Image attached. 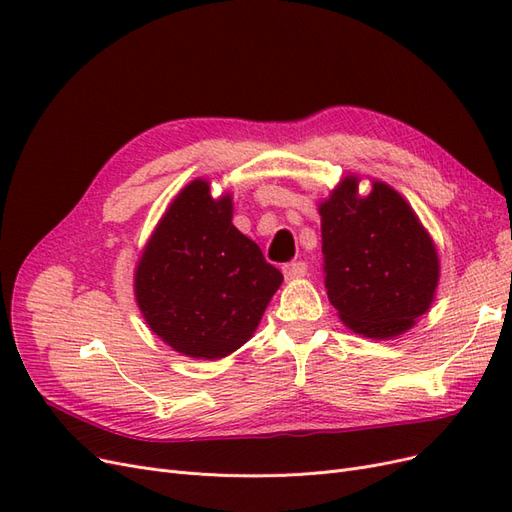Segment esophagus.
Here are the masks:
<instances>
[{
	"mask_svg": "<svg viewBox=\"0 0 512 512\" xmlns=\"http://www.w3.org/2000/svg\"><path fill=\"white\" fill-rule=\"evenodd\" d=\"M284 271V277L286 280H299V277H305L307 275V265L305 262H288V265L282 267Z\"/></svg>",
	"mask_w": 512,
	"mask_h": 512,
	"instance_id": "1",
	"label": "esophagus"
}]
</instances>
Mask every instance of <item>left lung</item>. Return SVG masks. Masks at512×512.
<instances>
[{
  "mask_svg": "<svg viewBox=\"0 0 512 512\" xmlns=\"http://www.w3.org/2000/svg\"><path fill=\"white\" fill-rule=\"evenodd\" d=\"M346 177L320 205L324 286L344 324L386 339L423 316L438 286V254L410 205L386 183L359 198Z\"/></svg>",
  "mask_w": 512,
  "mask_h": 512,
  "instance_id": "obj_1",
  "label": "left lung"
}]
</instances>
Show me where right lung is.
<instances>
[{"mask_svg":"<svg viewBox=\"0 0 512 512\" xmlns=\"http://www.w3.org/2000/svg\"><path fill=\"white\" fill-rule=\"evenodd\" d=\"M260 247L232 226L230 196L192 181L168 207L136 269V301L164 342L194 359H222L256 331L282 284Z\"/></svg>","mask_w":512,"mask_h":512,"instance_id":"add662e5","label":"right lung"}]
</instances>
